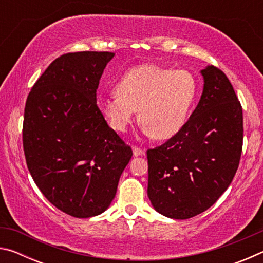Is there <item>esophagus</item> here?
I'll use <instances>...</instances> for the list:
<instances>
[{
	"mask_svg": "<svg viewBox=\"0 0 263 263\" xmlns=\"http://www.w3.org/2000/svg\"><path fill=\"white\" fill-rule=\"evenodd\" d=\"M132 151H133V154H135L136 157H138V155H142V154H144V151L138 147V146H133Z\"/></svg>",
	"mask_w": 263,
	"mask_h": 263,
	"instance_id": "esophagus-1",
	"label": "esophagus"
}]
</instances>
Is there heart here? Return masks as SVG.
I'll return each instance as SVG.
<instances>
[{
	"instance_id": "1",
	"label": "heart",
	"mask_w": 263,
	"mask_h": 263,
	"mask_svg": "<svg viewBox=\"0 0 263 263\" xmlns=\"http://www.w3.org/2000/svg\"><path fill=\"white\" fill-rule=\"evenodd\" d=\"M198 91L195 75L186 69L141 65L123 75L116 94L97 100V109L116 132H125L136 110L146 136L168 139L188 121Z\"/></svg>"
}]
</instances>
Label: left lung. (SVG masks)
Instances as JSON below:
<instances>
[{"instance_id":"1","label":"left lung","mask_w":263,"mask_h":263,"mask_svg":"<svg viewBox=\"0 0 263 263\" xmlns=\"http://www.w3.org/2000/svg\"><path fill=\"white\" fill-rule=\"evenodd\" d=\"M202 75L203 94L184 126L147 149L148 198L174 219L213 205L232 182L242 152V108L232 84L213 65Z\"/></svg>"}]
</instances>
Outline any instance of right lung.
<instances>
[{
    "instance_id": "right-lung-1",
    "label": "right lung",
    "mask_w": 263,
    "mask_h": 263,
    "mask_svg": "<svg viewBox=\"0 0 263 263\" xmlns=\"http://www.w3.org/2000/svg\"><path fill=\"white\" fill-rule=\"evenodd\" d=\"M112 52H70L52 62L26 99L23 148L34 183L77 218L109 208L132 149L102 117L100 79Z\"/></svg>"
}]
</instances>
